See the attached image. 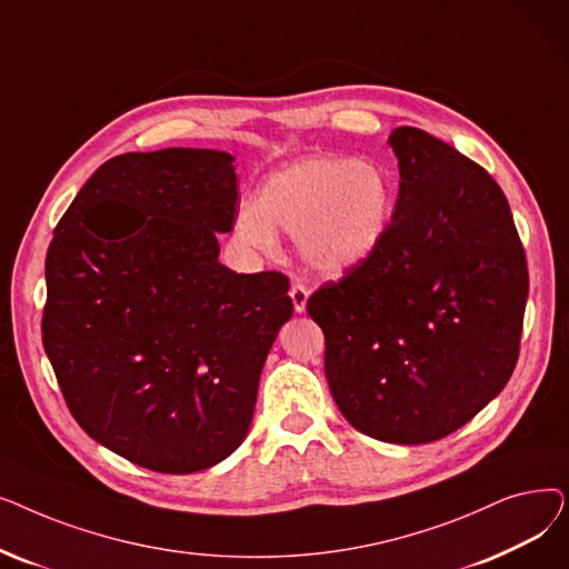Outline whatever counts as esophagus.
Returning a JSON list of instances; mask_svg holds the SVG:
<instances>
[{"instance_id": "obj_1", "label": "esophagus", "mask_w": 569, "mask_h": 569, "mask_svg": "<svg viewBox=\"0 0 569 569\" xmlns=\"http://www.w3.org/2000/svg\"><path fill=\"white\" fill-rule=\"evenodd\" d=\"M290 300H292L295 313H305L307 311V302H309V290L302 283H292Z\"/></svg>"}]
</instances>
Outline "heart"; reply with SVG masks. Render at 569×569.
Here are the masks:
<instances>
[{
  "mask_svg": "<svg viewBox=\"0 0 569 569\" xmlns=\"http://www.w3.org/2000/svg\"><path fill=\"white\" fill-rule=\"evenodd\" d=\"M397 212L392 177L371 161L309 157L269 174L234 219L239 242L272 251L277 230L295 234L302 260L339 277L371 260Z\"/></svg>",
  "mask_w": 569,
  "mask_h": 569,
  "instance_id": "1",
  "label": "heart"
}]
</instances>
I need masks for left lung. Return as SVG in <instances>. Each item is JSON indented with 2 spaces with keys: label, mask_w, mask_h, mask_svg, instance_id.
Listing matches in <instances>:
<instances>
[{
  "label": "left lung",
  "mask_w": 569,
  "mask_h": 569,
  "mask_svg": "<svg viewBox=\"0 0 569 569\" xmlns=\"http://www.w3.org/2000/svg\"><path fill=\"white\" fill-rule=\"evenodd\" d=\"M387 142L401 177L390 234L307 309L346 420L382 442L425 445L470 422L510 380L528 267L482 166L415 127Z\"/></svg>",
  "instance_id": "1"
}]
</instances>
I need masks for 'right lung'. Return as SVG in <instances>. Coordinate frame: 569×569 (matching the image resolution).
<instances>
[{
	"label": "right lung",
	"mask_w": 569,
	"mask_h": 569,
	"mask_svg": "<svg viewBox=\"0 0 569 569\" xmlns=\"http://www.w3.org/2000/svg\"><path fill=\"white\" fill-rule=\"evenodd\" d=\"M232 161L191 147L106 161L46 256L43 348L71 415L157 472L212 468L242 445L267 352L292 316L283 274L219 262Z\"/></svg>",
	"instance_id": "right-lung-1"
}]
</instances>
